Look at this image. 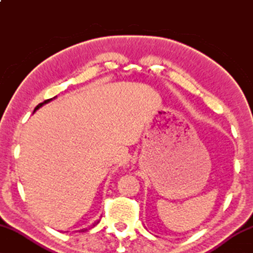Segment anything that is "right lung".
I'll list each match as a JSON object with an SVG mask.
<instances>
[{
  "label": "right lung",
  "instance_id": "obj_1",
  "mask_svg": "<svg viewBox=\"0 0 253 253\" xmlns=\"http://www.w3.org/2000/svg\"><path fill=\"white\" fill-rule=\"evenodd\" d=\"M56 97V96H55ZM55 97H54V98H55ZM53 98H50V99H46V100H44V102H42V103H41V104H38L37 105V106L36 107H35V110H34V112L35 111H37L38 110V108H40V107H42V105H44V104H46V103H48V102H50V100H52ZM97 223H95V224H92V226H95V225H96ZM91 226V227H92ZM87 230V228H84V230H81V232H84V231H86Z\"/></svg>",
  "mask_w": 253,
  "mask_h": 253
}]
</instances>
